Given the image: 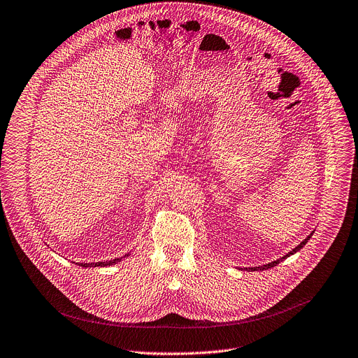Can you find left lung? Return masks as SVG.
I'll return each mask as SVG.
<instances>
[{
  "instance_id": "8db88e82",
  "label": "left lung",
  "mask_w": 358,
  "mask_h": 358,
  "mask_svg": "<svg viewBox=\"0 0 358 358\" xmlns=\"http://www.w3.org/2000/svg\"><path fill=\"white\" fill-rule=\"evenodd\" d=\"M312 235H313V234H310V235H309L308 238H306V239H304V241H303V242H301L299 246H296L293 250H290L287 255H285L283 258H280V259H278V261H273V262H271V264H268V265H264V266H258V268H249V271H266V269H271V268L276 266V265H278V264H280L283 259H286L287 257H290V255H293V253H296L297 250H300V249H301V248L306 245V242H308V241L312 238Z\"/></svg>"
}]
</instances>
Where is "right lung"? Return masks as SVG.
Here are the masks:
<instances>
[{"label": "right lung", "instance_id": "add662e5", "mask_svg": "<svg viewBox=\"0 0 358 358\" xmlns=\"http://www.w3.org/2000/svg\"><path fill=\"white\" fill-rule=\"evenodd\" d=\"M119 259H115V261H109V262H97V264H80V266L83 268H87V266H110L113 264H116Z\"/></svg>", "mask_w": 358, "mask_h": 358}]
</instances>
